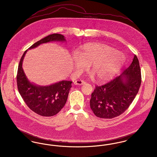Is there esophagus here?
<instances>
[{
	"label": "esophagus",
	"mask_w": 157,
	"mask_h": 157,
	"mask_svg": "<svg viewBox=\"0 0 157 157\" xmlns=\"http://www.w3.org/2000/svg\"><path fill=\"white\" fill-rule=\"evenodd\" d=\"M75 84L76 85H83V84H85L86 82L83 81V80H76L75 81Z\"/></svg>",
	"instance_id": "esophagus-1"
}]
</instances>
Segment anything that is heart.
Wrapping results in <instances>:
<instances>
[{"label":"heart","mask_w":157,"mask_h":157,"mask_svg":"<svg viewBox=\"0 0 157 157\" xmlns=\"http://www.w3.org/2000/svg\"><path fill=\"white\" fill-rule=\"evenodd\" d=\"M124 55L109 45L90 43L83 45L74 56V65L78 72L90 65V70L99 82L111 79L122 67ZM93 76V75H92Z\"/></svg>","instance_id":"b5f03b06"}]
</instances>
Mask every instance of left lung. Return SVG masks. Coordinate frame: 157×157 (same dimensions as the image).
Returning a JSON list of instances; mask_svg holds the SVG:
<instances>
[{
    "label": "left lung",
    "mask_w": 157,
    "mask_h": 157,
    "mask_svg": "<svg viewBox=\"0 0 157 157\" xmlns=\"http://www.w3.org/2000/svg\"><path fill=\"white\" fill-rule=\"evenodd\" d=\"M141 83L139 60L135 55L130 66L110 82L96 86L90 106L99 118L111 119L125 112L134 101Z\"/></svg>",
    "instance_id": "obj_1"
}]
</instances>
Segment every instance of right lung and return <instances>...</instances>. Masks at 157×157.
Instances as JSON below:
<instances>
[{
  "label": "right lung",
  "instance_id": "add662e5",
  "mask_svg": "<svg viewBox=\"0 0 157 157\" xmlns=\"http://www.w3.org/2000/svg\"><path fill=\"white\" fill-rule=\"evenodd\" d=\"M65 40L62 35L54 33L37 41L28 49L49 42ZM27 51L23 54L18 66L16 79L19 92L26 104L32 111L43 117H52L57 114L65 106L72 82L62 81L44 86L30 83L22 68L23 60Z\"/></svg>",
  "mask_w": 157,
  "mask_h": 157
}]
</instances>
